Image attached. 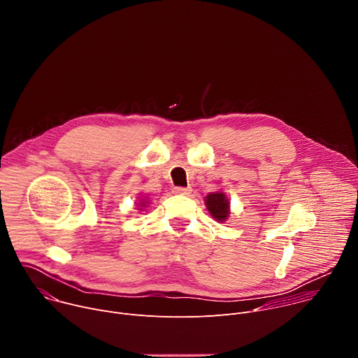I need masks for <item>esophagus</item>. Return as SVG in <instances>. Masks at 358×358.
Masks as SVG:
<instances>
[{
	"label": "esophagus",
	"mask_w": 358,
	"mask_h": 358,
	"mask_svg": "<svg viewBox=\"0 0 358 358\" xmlns=\"http://www.w3.org/2000/svg\"><path fill=\"white\" fill-rule=\"evenodd\" d=\"M189 191H191L189 187H174L173 188L174 194H181V195H187V194H189Z\"/></svg>",
	"instance_id": "34e87169"
}]
</instances>
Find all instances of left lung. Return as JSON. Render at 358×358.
Wrapping results in <instances>:
<instances>
[{"label":"left lung","instance_id":"1","mask_svg":"<svg viewBox=\"0 0 358 358\" xmlns=\"http://www.w3.org/2000/svg\"><path fill=\"white\" fill-rule=\"evenodd\" d=\"M206 206L210 211V214L220 222L225 221L229 214V202L225 198V194L222 192H214L207 195Z\"/></svg>","mask_w":358,"mask_h":358}]
</instances>
